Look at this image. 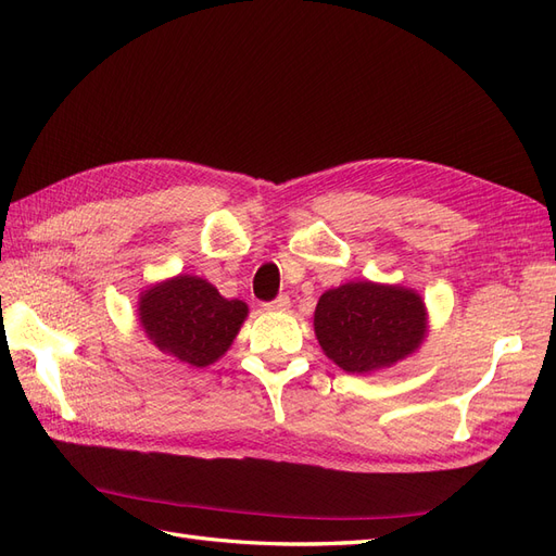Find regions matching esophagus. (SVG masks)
Returning <instances> with one entry per match:
<instances>
[{"instance_id":"1","label":"esophagus","mask_w":556,"mask_h":556,"mask_svg":"<svg viewBox=\"0 0 556 556\" xmlns=\"http://www.w3.org/2000/svg\"><path fill=\"white\" fill-rule=\"evenodd\" d=\"M290 308V296L288 294H280L278 299H274L271 304H266V311H276V313H285Z\"/></svg>"}]
</instances>
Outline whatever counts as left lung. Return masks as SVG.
<instances>
[{
	"instance_id": "8db88e82",
	"label": "left lung",
	"mask_w": 556,
	"mask_h": 556,
	"mask_svg": "<svg viewBox=\"0 0 556 556\" xmlns=\"http://www.w3.org/2000/svg\"><path fill=\"white\" fill-rule=\"evenodd\" d=\"M313 327L336 366L364 376L415 355L429 336V313L413 288L350 280L319 296Z\"/></svg>"
}]
</instances>
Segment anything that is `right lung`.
Here are the masks:
<instances>
[{"label": "right lung", "mask_w": 556, "mask_h": 556, "mask_svg": "<svg viewBox=\"0 0 556 556\" xmlns=\"http://www.w3.org/2000/svg\"><path fill=\"white\" fill-rule=\"evenodd\" d=\"M137 315L146 339L164 355L204 368L225 357L245 323L248 304L225 299L204 278L178 274L146 288Z\"/></svg>", "instance_id": "1"}]
</instances>
